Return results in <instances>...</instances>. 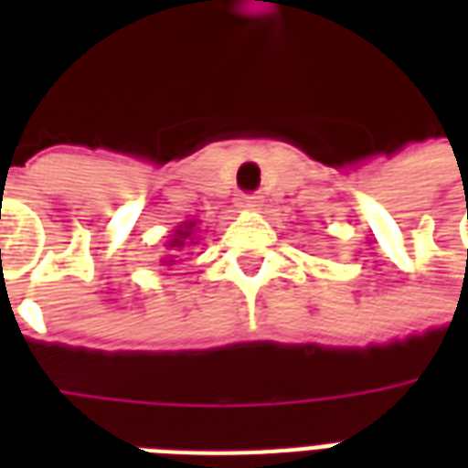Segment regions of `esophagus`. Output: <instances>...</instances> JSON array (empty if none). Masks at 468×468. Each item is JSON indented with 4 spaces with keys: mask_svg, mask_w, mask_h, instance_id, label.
Masks as SVG:
<instances>
[{
    "mask_svg": "<svg viewBox=\"0 0 468 468\" xmlns=\"http://www.w3.org/2000/svg\"><path fill=\"white\" fill-rule=\"evenodd\" d=\"M238 205L243 207V210H258L261 205H263V195L261 193H243L238 197Z\"/></svg>",
    "mask_w": 468,
    "mask_h": 468,
    "instance_id": "1",
    "label": "esophagus"
}]
</instances>
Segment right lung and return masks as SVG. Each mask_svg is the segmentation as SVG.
Returning a JSON list of instances; mask_svg holds the SVG:
<instances>
[{"mask_svg":"<svg viewBox=\"0 0 468 468\" xmlns=\"http://www.w3.org/2000/svg\"><path fill=\"white\" fill-rule=\"evenodd\" d=\"M193 230H195V220H190V223H183L177 230H175L173 240H170V245L167 248H173V250H183V248H187V243H193Z\"/></svg>","mask_w":468,"mask_h":468,"instance_id":"add662e5","label":"right lung"}]
</instances>
